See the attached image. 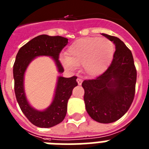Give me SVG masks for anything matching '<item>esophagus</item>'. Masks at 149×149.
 Masks as SVG:
<instances>
[{
    "instance_id": "34e87169",
    "label": "esophagus",
    "mask_w": 149,
    "mask_h": 149,
    "mask_svg": "<svg viewBox=\"0 0 149 149\" xmlns=\"http://www.w3.org/2000/svg\"><path fill=\"white\" fill-rule=\"evenodd\" d=\"M77 82H78V85H79V86H80V85L82 84V79L78 78L77 79Z\"/></svg>"
}]
</instances>
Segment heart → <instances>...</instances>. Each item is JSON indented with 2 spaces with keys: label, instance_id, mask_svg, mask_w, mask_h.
Here are the masks:
<instances>
[{
  "label": "heart",
  "instance_id": "1",
  "mask_svg": "<svg viewBox=\"0 0 149 149\" xmlns=\"http://www.w3.org/2000/svg\"><path fill=\"white\" fill-rule=\"evenodd\" d=\"M114 47L107 38L87 37L76 40L69 46L67 56L61 57L65 67L73 70L82 66V71L88 77L102 74L113 59Z\"/></svg>",
  "mask_w": 149,
  "mask_h": 149
}]
</instances>
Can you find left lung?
<instances>
[{
    "mask_svg": "<svg viewBox=\"0 0 149 149\" xmlns=\"http://www.w3.org/2000/svg\"><path fill=\"white\" fill-rule=\"evenodd\" d=\"M113 42V61L105 72L95 79L84 80V102L87 113L94 120L113 123L123 117L135 96L136 70L132 52L120 38L104 34Z\"/></svg>",
    "mask_w": 149,
    "mask_h": 149,
    "instance_id": "obj_1",
    "label": "left lung"
}]
</instances>
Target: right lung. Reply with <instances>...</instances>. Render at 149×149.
Returning a JSON list of instances; mask_svg holds the SVG:
<instances>
[{"mask_svg": "<svg viewBox=\"0 0 149 149\" xmlns=\"http://www.w3.org/2000/svg\"><path fill=\"white\" fill-rule=\"evenodd\" d=\"M67 43L68 39L61 36L41 35L22 46L16 57L13 70L16 98L22 113L36 127L49 128L63 120L67 114L69 98L73 88L78 85L77 77H58L53 101L45 110L38 111L30 105L26 98L24 89L25 72L36 57L48 56L54 61L57 71L62 73L64 70L59 61V55Z\"/></svg>", "mask_w": 149, "mask_h": 149, "instance_id": "right-lung-1", "label": "right lung"}]
</instances>
